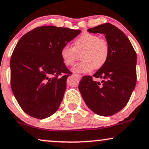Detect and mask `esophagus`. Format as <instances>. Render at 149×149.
Instances as JSON below:
<instances>
[{
    "label": "esophagus",
    "instance_id": "esophagus-1",
    "mask_svg": "<svg viewBox=\"0 0 149 149\" xmlns=\"http://www.w3.org/2000/svg\"><path fill=\"white\" fill-rule=\"evenodd\" d=\"M75 75V76H76V77H78V78L79 79H81V78H82V75H81V74H74Z\"/></svg>",
    "mask_w": 149,
    "mask_h": 149
}]
</instances>
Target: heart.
I'll return each instance as SVG.
<instances>
[{"instance_id":"1","label":"heart","mask_w":149,"mask_h":149,"mask_svg":"<svg viewBox=\"0 0 149 149\" xmlns=\"http://www.w3.org/2000/svg\"><path fill=\"white\" fill-rule=\"evenodd\" d=\"M74 47L64 45L60 51L64 64L71 66L81 55L82 62L74 66L72 71L78 73L89 72L93 70L102 68L109 60L110 48L107 40L96 34L85 32L73 42Z\"/></svg>"}]
</instances>
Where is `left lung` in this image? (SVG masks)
I'll return each mask as SVG.
<instances>
[{
	"label": "left lung",
	"mask_w": 149,
	"mask_h": 149,
	"mask_svg": "<svg viewBox=\"0 0 149 149\" xmlns=\"http://www.w3.org/2000/svg\"><path fill=\"white\" fill-rule=\"evenodd\" d=\"M90 33L105 35L110 48L109 60L93 77L84 76L79 85L83 100L97 115L109 117L127 104L136 84L137 56L125 34L113 24L105 23L89 28Z\"/></svg>",
	"instance_id": "8db88e82"
}]
</instances>
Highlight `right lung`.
Wrapping results in <instances>:
<instances>
[{
  "label": "right lung",
  "instance_id": "add662e5",
  "mask_svg": "<svg viewBox=\"0 0 149 149\" xmlns=\"http://www.w3.org/2000/svg\"><path fill=\"white\" fill-rule=\"evenodd\" d=\"M80 33V30L41 26L24 34L16 45L10 62L11 89L28 115L42 119L58 111L70 75L60 51ZM62 73L66 74L59 77Z\"/></svg>",
  "mask_w": 149,
  "mask_h": 149
}]
</instances>
